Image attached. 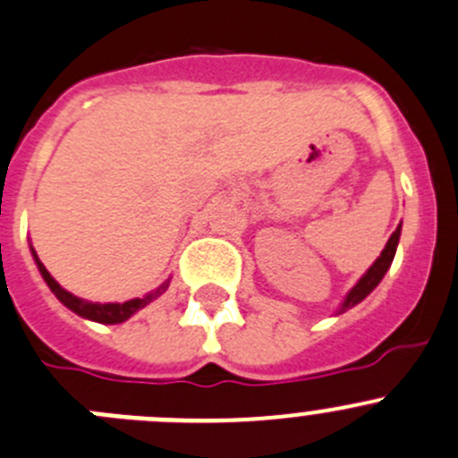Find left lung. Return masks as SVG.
Returning <instances> with one entry per match:
<instances>
[{
    "mask_svg": "<svg viewBox=\"0 0 458 458\" xmlns=\"http://www.w3.org/2000/svg\"><path fill=\"white\" fill-rule=\"evenodd\" d=\"M400 226H403V225H398V229H395V232L391 233V238H389V241H386V247H385V250H382V254L377 256L376 263H373L371 267L367 269V274H364V276L355 283V287H352V290L348 292L346 299H344V303H342V306H339L337 315H342V312L351 310L352 306H357V303H360V301H364V299H367L369 294H371V292L376 290L377 283H380L382 278H385L386 269H389L391 263H394L395 250H398Z\"/></svg>",
    "mask_w": 458,
    "mask_h": 458,
    "instance_id": "obj_1",
    "label": "left lung"
}]
</instances>
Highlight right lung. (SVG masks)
Instances as JSON below:
<instances>
[{"instance_id": "right-lung-1", "label": "right lung", "mask_w": 458, "mask_h": 458, "mask_svg": "<svg viewBox=\"0 0 458 458\" xmlns=\"http://www.w3.org/2000/svg\"><path fill=\"white\" fill-rule=\"evenodd\" d=\"M30 254H33V259H36L42 278H45V283L51 287V292H54L55 297H58V301L63 303V306H67L72 312H76L78 317H82V319L98 321V324H123V321L130 319L134 312H139L141 308H146L148 303L155 301L159 294H164V292L168 290V283H171V281L161 283L155 292H150V294H146V297L141 299H130V301H123V303H91V301H85V299L73 297L72 292L60 287V283L55 281V278L47 272L45 265L40 263V259H38V254L33 251V247H30Z\"/></svg>"}]
</instances>
